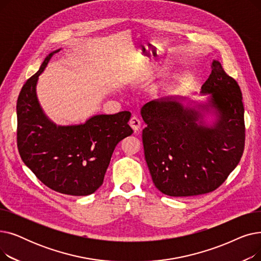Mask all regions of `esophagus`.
<instances>
[{"label": "esophagus", "instance_id": "obj_1", "mask_svg": "<svg viewBox=\"0 0 261 261\" xmlns=\"http://www.w3.org/2000/svg\"><path fill=\"white\" fill-rule=\"evenodd\" d=\"M129 125H130V127L133 129L134 132H138L139 129L141 128L142 122H141V120H140L138 117L133 116V117H131V119H130V121H129Z\"/></svg>", "mask_w": 261, "mask_h": 261}]
</instances>
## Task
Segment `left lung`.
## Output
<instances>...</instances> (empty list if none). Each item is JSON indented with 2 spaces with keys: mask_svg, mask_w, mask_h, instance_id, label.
Instances as JSON below:
<instances>
[{
  "mask_svg": "<svg viewBox=\"0 0 261 261\" xmlns=\"http://www.w3.org/2000/svg\"><path fill=\"white\" fill-rule=\"evenodd\" d=\"M200 95L146 103L141 115L145 159L155 187L170 197L211 193L234 170L244 149V108L235 79L218 60ZM210 118L211 120L208 121Z\"/></svg>",
  "mask_w": 261,
  "mask_h": 261,
  "instance_id": "8db88e82",
  "label": "left lung"
}]
</instances>
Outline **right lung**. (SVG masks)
Listing matches in <instances>:
<instances>
[{"label":"right lung","instance_id":"right-lung-1","mask_svg":"<svg viewBox=\"0 0 261 261\" xmlns=\"http://www.w3.org/2000/svg\"><path fill=\"white\" fill-rule=\"evenodd\" d=\"M39 71L25 82L17 101L19 153L25 165L50 189L70 196H89L103 183L116 145L133 131L131 113L93 115L78 125H56L46 116L37 96Z\"/></svg>","mask_w":261,"mask_h":261}]
</instances>
